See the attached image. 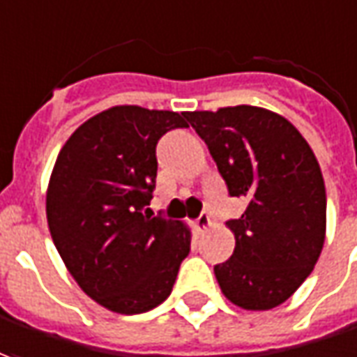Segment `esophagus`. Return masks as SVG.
<instances>
[{
	"instance_id": "34e87169",
	"label": "esophagus",
	"mask_w": 357,
	"mask_h": 357,
	"mask_svg": "<svg viewBox=\"0 0 357 357\" xmlns=\"http://www.w3.org/2000/svg\"><path fill=\"white\" fill-rule=\"evenodd\" d=\"M194 227H196V231H198V233H204V231L210 227V215H206V213L198 215V220L194 221Z\"/></svg>"
}]
</instances>
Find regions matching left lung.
<instances>
[{
    "mask_svg": "<svg viewBox=\"0 0 357 357\" xmlns=\"http://www.w3.org/2000/svg\"><path fill=\"white\" fill-rule=\"evenodd\" d=\"M206 142L229 196L247 208L227 225L235 233L229 260L215 264L223 296L249 311L282 305L313 272L326 231V192L305 137L266 108L184 112Z\"/></svg>",
    "mask_w": 357,
    "mask_h": 357,
    "instance_id": "1",
    "label": "left lung"
}]
</instances>
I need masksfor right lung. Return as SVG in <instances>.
I'll use <instances>...</instances> for the list:
<instances>
[{
    "instance_id": "obj_1",
    "label": "right lung",
    "mask_w": 357,
    "mask_h": 357,
    "mask_svg": "<svg viewBox=\"0 0 357 357\" xmlns=\"http://www.w3.org/2000/svg\"><path fill=\"white\" fill-rule=\"evenodd\" d=\"M184 114L112 107L81 124L61 147L46 194L56 249L79 287L120 314L146 313L171 296L190 231L147 215L157 142Z\"/></svg>"
}]
</instances>
